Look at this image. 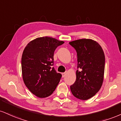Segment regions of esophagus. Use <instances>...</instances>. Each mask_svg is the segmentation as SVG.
<instances>
[{
	"label": "esophagus",
	"mask_w": 121,
	"mask_h": 121,
	"mask_svg": "<svg viewBox=\"0 0 121 121\" xmlns=\"http://www.w3.org/2000/svg\"><path fill=\"white\" fill-rule=\"evenodd\" d=\"M66 73H62V77H64L65 76V75H66Z\"/></svg>",
	"instance_id": "obj_1"
}]
</instances>
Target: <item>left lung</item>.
Here are the masks:
<instances>
[{
  "instance_id": "8db88e82",
  "label": "left lung",
  "mask_w": 121,
  "mask_h": 121,
  "mask_svg": "<svg viewBox=\"0 0 121 121\" xmlns=\"http://www.w3.org/2000/svg\"><path fill=\"white\" fill-rule=\"evenodd\" d=\"M77 53L76 81L70 86L74 96L86 100L95 95L104 81L105 55L100 45L91 39L69 42Z\"/></svg>"
}]
</instances>
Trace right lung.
I'll list each match as a JSON object with an SVG mask.
<instances>
[{"label": "right lung", "instance_id": "1", "mask_svg": "<svg viewBox=\"0 0 121 121\" xmlns=\"http://www.w3.org/2000/svg\"><path fill=\"white\" fill-rule=\"evenodd\" d=\"M63 43L54 38L39 37L29 42L23 51V81L30 92L39 98L50 96L60 81L62 75L52 66L55 49Z\"/></svg>", "mask_w": 121, "mask_h": 121}]
</instances>
